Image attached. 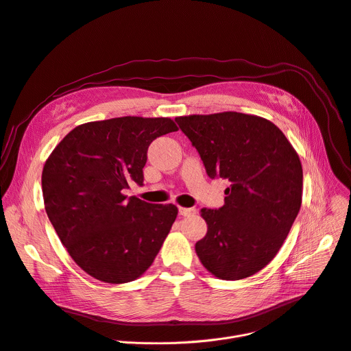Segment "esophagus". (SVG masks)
Here are the masks:
<instances>
[{
    "instance_id": "esophagus-1",
    "label": "esophagus",
    "mask_w": 351,
    "mask_h": 351,
    "mask_svg": "<svg viewBox=\"0 0 351 351\" xmlns=\"http://www.w3.org/2000/svg\"><path fill=\"white\" fill-rule=\"evenodd\" d=\"M196 213H197V210L193 208V207H190V208L179 207V214H180L182 217H192V215H195Z\"/></svg>"
}]
</instances>
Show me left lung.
<instances>
[{
  "label": "left lung",
  "instance_id": "left-lung-1",
  "mask_svg": "<svg viewBox=\"0 0 351 351\" xmlns=\"http://www.w3.org/2000/svg\"><path fill=\"white\" fill-rule=\"evenodd\" d=\"M211 179L230 182L224 206L203 208L207 234L196 243L203 266L221 280L253 276L271 262L302 200L301 161L282 132L252 114L176 117Z\"/></svg>",
  "mask_w": 351,
  "mask_h": 351
}]
</instances>
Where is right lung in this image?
Instances as JSON below:
<instances>
[{
  "mask_svg": "<svg viewBox=\"0 0 351 351\" xmlns=\"http://www.w3.org/2000/svg\"><path fill=\"white\" fill-rule=\"evenodd\" d=\"M178 132L168 117L125 116L81 124L45 164L47 217L74 262L97 280L121 284L154 262L178 208L124 196L143 186L149 144Z\"/></svg>",
  "mask_w": 351,
  "mask_h": 351,
  "instance_id": "add662e5",
  "label": "right lung"
}]
</instances>
